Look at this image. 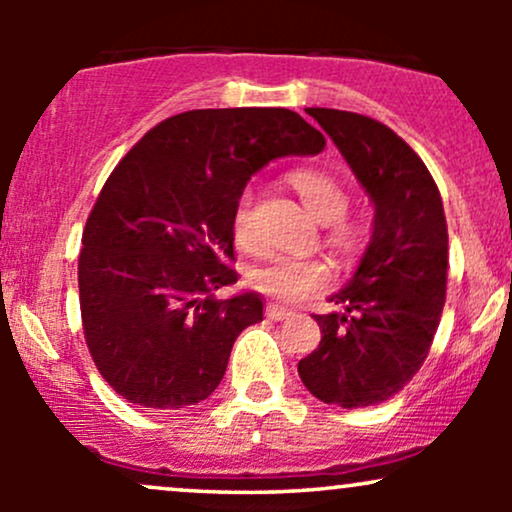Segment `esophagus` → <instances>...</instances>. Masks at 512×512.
I'll return each instance as SVG.
<instances>
[{"instance_id":"obj_1","label":"esophagus","mask_w":512,"mask_h":512,"mask_svg":"<svg viewBox=\"0 0 512 512\" xmlns=\"http://www.w3.org/2000/svg\"><path fill=\"white\" fill-rule=\"evenodd\" d=\"M264 315H267V320H272V322H281V320H289V317H293L291 310L281 308V305H274V303L267 305Z\"/></svg>"}]
</instances>
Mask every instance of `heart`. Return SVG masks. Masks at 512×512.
<instances>
[{"label": "heart", "instance_id": "b5f03b06", "mask_svg": "<svg viewBox=\"0 0 512 512\" xmlns=\"http://www.w3.org/2000/svg\"><path fill=\"white\" fill-rule=\"evenodd\" d=\"M291 187L301 197L303 207L315 221L325 223V243L337 252L342 260H354L368 240L363 223L346 219L349 209V192L327 170L298 168L289 175ZM252 199L243 195L233 211L231 233L240 250L252 252L257 248L255 231H252ZM332 281L330 267L317 257H284L274 255L260 267L250 272V286L262 296L281 303H301L315 296Z\"/></svg>", "mask_w": 512, "mask_h": 512}]
</instances>
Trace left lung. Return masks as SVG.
<instances>
[{"instance_id": "1", "label": "left lung", "mask_w": 512, "mask_h": 512, "mask_svg": "<svg viewBox=\"0 0 512 512\" xmlns=\"http://www.w3.org/2000/svg\"><path fill=\"white\" fill-rule=\"evenodd\" d=\"M330 134L375 204L373 236L354 279L315 315L322 339L301 358L310 395L363 409L397 395L424 366L448 289V223L416 151L373 117L305 108Z\"/></svg>"}]
</instances>
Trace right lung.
I'll return each instance as SVG.
<instances>
[{
  "label": "right lung",
  "instance_id": "obj_1",
  "mask_svg": "<svg viewBox=\"0 0 512 512\" xmlns=\"http://www.w3.org/2000/svg\"><path fill=\"white\" fill-rule=\"evenodd\" d=\"M320 129L286 108L187 110L158 122L105 180L79 252L86 346L120 397L182 409L221 383L233 342L262 320L236 284L233 211L250 175L315 156Z\"/></svg>",
  "mask_w": 512,
  "mask_h": 512
}]
</instances>
